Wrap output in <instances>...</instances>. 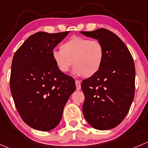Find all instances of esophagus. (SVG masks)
<instances>
[{"instance_id":"1","label":"esophagus","mask_w":148,"mask_h":148,"mask_svg":"<svg viewBox=\"0 0 148 148\" xmlns=\"http://www.w3.org/2000/svg\"><path fill=\"white\" fill-rule=\"evenodd\" d=\"M75 85H76V89L78 90L81 88V83H80V80H75Z\"/></svg>"}]
</instances>
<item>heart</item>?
<instances>
[{
    "label": "heart",
    "mask_w": 148,
    "mask_h": 148,
    "mask_svg": "<svg viewBox=\"0 0 148 148\" xmlns=\"http://www.w3.org/2000/svg\"><path fill=\"white\" fill-rule=\"evenodd\" d=\"M60 48L53 52V59L62 73L68 72L73 63L75 75L89 77L100 71L104 61V46L97 40L73 36Z\"/></svg>",
    "instance_id": "obj_1"
}]
</instances>
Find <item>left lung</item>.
Returning <instances> with one entry per match:
<instances>
[{"instance_id": "1", "label": "left lung", "mask_w": 148, "mask_h": 148, "mask_svg": "<svg viewBox=\"0 0 148 148\" xmlns=\"http://www.w3.org/2000/svg\"><path fill=\"white\" fill-rule=\"evenodd\" d=\"M80 33L97 39L105 49L104 61L100 71L81 83L85 95L83 115L97 130L112 129L125 118L133 100V58L121 39L107 29Z\"/></svg>"}]
</instances>
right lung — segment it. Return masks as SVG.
I'll list each match as a JSON object with an SVG mask.
<instances>
[{
    "instance_id": "add662e5",
    "label": "right lung",
    "mask_w": 148,
    "mask_h": 148,
    "mask_svg": "<svg viewBox=\"0 0 148 148\" xmlns=\"http://www.w3.org/2000/svg\"><path fill=\"white\" fill-rule=\"evenodd\" d=\"M69 33H35L13 56L10 92L21 118L36 130L49 131L59 124L76 89L74 79L60 72L53 59L55 47Z\"/></svg>"
}]
</instances>
